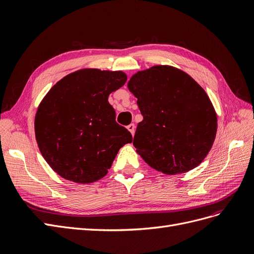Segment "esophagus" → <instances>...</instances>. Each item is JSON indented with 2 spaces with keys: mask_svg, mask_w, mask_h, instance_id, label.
Here are the masks:
<instances>
[{
  "mask_svg": "<svg viewBox=\"0 0 254 254\" xmlns=\"http://www.w3.org/2000/svg\"><path fill=\"white\" fill-rule=\"evenodd\" d=\"M127 129L129 130L130 132H131V134H132V135H134V130H135V126H134V124H130V125H128V126H127Z\"/></svg>",
  "mask_w": 254,
  "mask_h": 254,
  "instance_id": "1",
  "label": "esophagus"
}]
</instances>
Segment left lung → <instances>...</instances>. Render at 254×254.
Wrapping results in <instances>:
<instances>
[{
	"instance_id": "8db88e82",
	"label": "left lung",
	"mask_w": 254,
	"mask_h": 254,
	"mask_svg": "<svg viewBox=\"0 0 254 254\" xmlns=\"http://www.w3.org/2000/svg\"><path fill=\"white\" fill-rule=\"evenodd\" d=\"M127 87L143 115L133 146L145 162L165 175L187 173L200 164L217 131V115L205 91L171 65L139 71Z\"/></svg>"
}]
</instances>
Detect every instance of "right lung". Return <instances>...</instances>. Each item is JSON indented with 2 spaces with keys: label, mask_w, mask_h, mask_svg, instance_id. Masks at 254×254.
Here are the masks:
<instances>
[{
  "label": "right lung",
  "mask_w": 254,
  "mask_h": 254,
  "mask_svg": "<svg viewBox=\"0 0 254 254\" xmlns=\"http://www.w3.org/2000/svg\"><path fill=\"white\" fill-rule=\"evenodd\" d=\"M126 80L122 71L82 68L64 76L42 99L35 117L36 140L63 178L83 184L102 179L120 148L132 142L108 102Z\"/></svg>",
  "instance_id": "obj_1"
}]
</instances>
